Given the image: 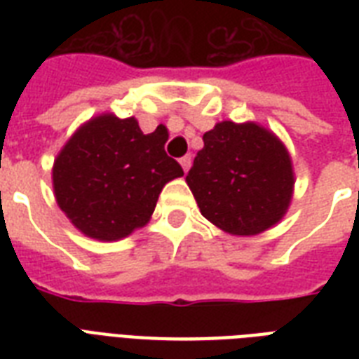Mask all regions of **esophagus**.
Here are the masks:
<instances>
[{
	"mask_svg": "<svg viewBox=\"0 0 359 359\" xmlns=\"http://www.w3.org/2000/svg\"><path fill=\"white\" fill-rule=\"evenodd\" d=\"M179 162H180V165H182V169H184V171H188V169H190V165H191V156H190V154H186V156L180 158Z\"/></svg>",
	"mask_w": 359,
	"mask_h": 359,
	"instance_id": "esophagus-1",
	"label": "esophagus"
}]
</instances>
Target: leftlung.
<instances>
[{
    "label": "left lung",
    "instance_id": "8db88e82",
    "mask_svg": "<svg viewBox=\"0 0 359 359\" xmlns=\"http://www.w3.org/2000/svg\"><path fill=\"white\" fill-rule=\"evenodd\" d=\"M186 182L208 222L229 235L251 236L283 218L292 199L289 151L255 123H218L203 135Z\"/></svg>",
    "mask_w": 359,
    "mask_h": 359
}]
</instances>
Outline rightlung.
Segmentation results:
<instances>
[{
  "mask_svg": "<svg viewBox=\"0 0 359 359\" xmlns=\"http://www.w3.org/2000/svg\"><path fill=\"white\" fill-rule=\"evenodd\" d=\"M165 141V130L143 134L134 117L104 114L80 126L53 163L59 208L83 235L104 242L143 227L163 186L184 175Z\"/></svg>",
  "mask_w": 359,
  "mask_h": 359,
  "instance_id": "1",
  "label": "right lung"
}]
</instances>
